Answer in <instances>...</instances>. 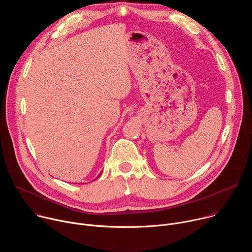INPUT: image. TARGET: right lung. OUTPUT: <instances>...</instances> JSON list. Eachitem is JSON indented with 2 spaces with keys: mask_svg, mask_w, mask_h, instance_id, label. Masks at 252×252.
Here are the masks:
<instances>
[{
  "mask_svg": "<svg viewBox=\"0 0 252 252\" xmlns=\"http://www.w3.org/2000/svg\"><path fill=\"white\" fill-rule=\"evenodd\" d=\"M100 174H101V172H100V173H99V174H98V175H97V176H96V178H98V177H99V175H100Z\"/></svg>",
  "mask_w": 252,
  "mask_h": 252,
  "instance_id": "obj_1",
  "label": "right lung"
}]
</instances>
